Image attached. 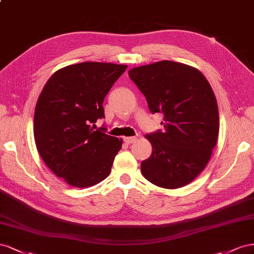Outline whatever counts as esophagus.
<instances>
[{
  "instance_id": "34e87169",
  "label": "esophagus",
  "mask_w": 254,
  "mask_h": 254,
  "mask_svg": "<svg viewBox=\"0 0 254 254\" xmlns=\"http://www.w3.org/2000/svg\"><path fill=\"white\" fill-rule=\"evenodd\" d=\"M123 140H125L127 143H133L137 140V137L136 136H132V137H125L123 138Z\"/></svg>"
}]
</instances>
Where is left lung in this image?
Wrapping results in <instances>:
<instances>
[{
	"label": "left lung",
	"mask_w": 254,
	"mask_h": 254,
	"mask_svg": "<svg viewBox=\"0 0 254 254\" xmlns=\"http://www.w3.org/2000/svg\"><path fill=\"white\" fill-rule=\"evenodd\" d=\"M152 114L164 115V131L147 134L152 154L142 176L156 186L183 187L203 171L216 146L219 114L205 76L185 64L162 61L128 71Z\"/></svg>",
	"instance_id": "left-lung-1"
}]
</instances>
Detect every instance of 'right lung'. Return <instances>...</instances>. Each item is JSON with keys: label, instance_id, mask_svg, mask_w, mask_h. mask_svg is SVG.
<instances>
[{"label": "right lung", "instance_id": "1", "mask_svg": "<svg viewBox=\"0 0 254 254\" xmlns=\"http://www.w3.org/2000/svg\"><path fill=\"white\" fill-rule=\"evenodd\" d=\"M127 64L86 62L51 76L34 115L36 147L55 175L77 188L100 183L111 173L122 139L93 129L104 118L103 101Z\"/></svg>", "mask_w": 254, "mask_h": 254}]
</instances>
